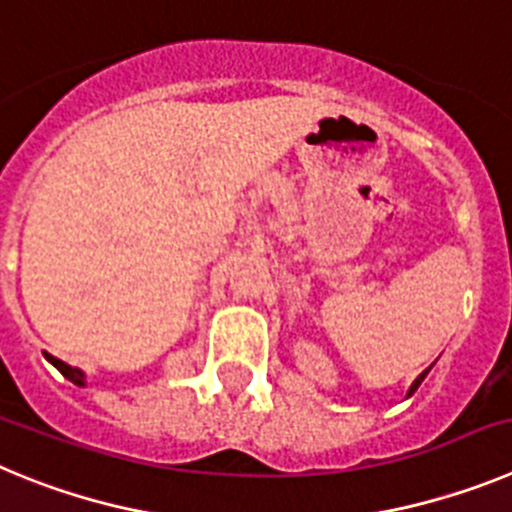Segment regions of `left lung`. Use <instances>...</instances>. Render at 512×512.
<instances>
[{"mask_svg": "<svg viewBox=\"0 0 512 512\" xmlns=\"http://www.w3.org/2000/svg\"><path fill=\"white\" fill-rule=\"evenodd\" d=\"M431 367H434V365H431ZM431 367H426V370H423V372H421V375H418V377H416V380H413V382H411V388H408V393H405V398H411V395H413V393H416V390H418V385H421V382H423V377H426V375H428V372H431Z\"/></svg>", "mask_w": 512, "mask_h": 512, "instance_id": "8db88e82", "label": "left lung"}]
</instances>
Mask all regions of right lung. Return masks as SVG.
I'll list each match as a JSON object with an SVG mask.
<instances>
[{
  "mask_svg": "<svg viewBox=\"0 0 512 512\" xmlns=\"http://www.w3.org/2000/svg\"><path fill=\"white\" fill-rule=\"evenodd\" d=\"M43 354H45V359H48L50 365H53L55 370L61 372V375L66 377V380H71L73 385H78V388H86V372H84V370H78V367L66 365L63 359L53 357V354H48V352H43Z\"/></svg>",
  "mask_w": 512,
  "mask_h": 512,
  "instance_id": "right-lung-1",
  "label": "right lung"
}]
</instances>
